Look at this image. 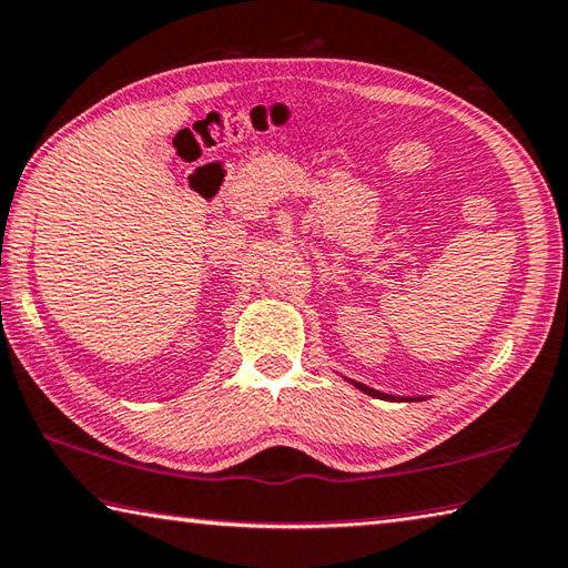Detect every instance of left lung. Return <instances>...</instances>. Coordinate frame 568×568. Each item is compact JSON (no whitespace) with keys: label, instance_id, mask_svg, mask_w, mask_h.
Here are the masks:
<instances>
[{"label":"left lung","instance_id":"left-lung-1","mask_svg":"<svg viewBox=\"0 0 568 568\" xmlns=\"http://www.w3.org/2000/svg\"><path fill=\"white\" fill-rule=\"evenodd\" d=\"M357 389H363L365 395H369V397H379V399H392L395 402L397 397H392V395H385V392H377V389H373V387H367V385H359V383H353Z\"/></svg>","mask_w":568,"mask_h":568}]
</instances>
